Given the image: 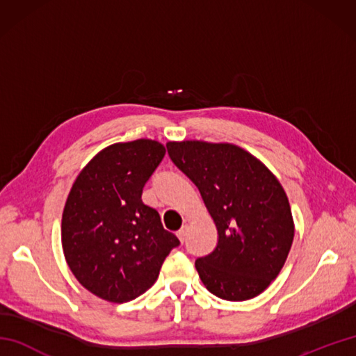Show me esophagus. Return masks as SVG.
Listing matches in <instances>:
<instances>
[{
  "mask_svg": "<svg viewBox=\"0 0 356 356\" xmlns=\"http://www.w3.org/2000/svg\"><path fill=\"white\" fill-rule=\"evenodd\" d=\"M177 237H179V240L182 241V243H184L185 238H186V226H185V228H182V229H179V231H177Z\"/></svg>",
  "mask_w": 356,
  "mask_h": 356,
  "instance_id": "1",
  "label": "esophagus"
}]
</instances>
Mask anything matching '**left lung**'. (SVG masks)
<instances>
[{
	"instance_id": "1",
	"label": "left lung",
	"mask_w": 356,
	"mask_h": 356,
	"mask_svg": "<svg viewBox=\"0 0 356 356\" xmlns=\"http://www.w3.org/2000/svg\"><path fill=\"white\" fill-rule=\"evenodd\" d=\"M166 149L199 188L218 232L214 251L195 260L202 283L228 301L260 295L284 266L293 240L282 184L259 159L232 143L168 142Z\"/></svg>"
}]
</instances>
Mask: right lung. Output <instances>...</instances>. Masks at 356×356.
<instances>
[{
    "mask_svg": "<svg viewBox=\"0 0 356 356\" xmlns=\"http://www.w3.org/2000/svg\"><path fill=\"white\" fill-rule=\"evenodd\" d=\"M165 147L151 139L119 142L99 151L78 174L67 197L61 240L73 275L110 303L147 292L179 238L142 202V190Z\"/></svg>",
    "mask_w": 356,
    "mask_h": 356,
    "instance_id": "right-lung-1",
    "label": "right lung"
}]
</instances>
